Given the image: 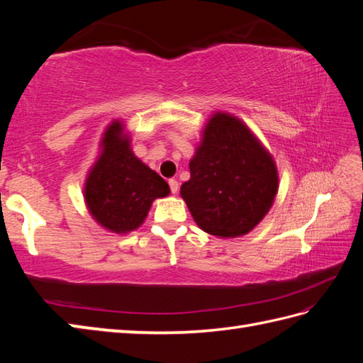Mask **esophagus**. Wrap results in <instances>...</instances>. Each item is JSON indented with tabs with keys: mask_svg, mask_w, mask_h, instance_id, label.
I'll list each match as a JSON object with an SVG mask.
<instances>
[{
	"mask_svg": "<svg viewBox=\"0 0 363 363\" xmlns=\"http://www.w3.org/2000/svg\"><path fill=\"white\" fill-rule=\"evenodd\" d=\"M168 186H169V190H172L173 195H176L177 190H179V182H177L176 179H169L168 181Z\"/></svg>",
	"mask_w": 363,
	"mask_h": 363,
	"instance_id": "1",
	"label": "esophagus"
}]
</instances>
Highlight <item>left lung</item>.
I'll use <instances>...</instances> for the list:
<instances>
[{
    "instance_id": "8db88e82",
    "label": "left lung",
    "mask_w": 363,
    "mask_h": 363,
    "mask_svg": "<svg viewBox=\"0 0 363 363\" xmlns=\"http://www.w3.org/2000/svg\"><path fill=\"white\" fill-rule=\"evenodd\" d=\"M181 196L204 233L234 238L251 233L272 209L279 174L256 134L228 112H213L190 159Z\"/></svg>"
}]
</instances>
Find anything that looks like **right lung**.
I'll list each match as a JSON object with an SVG mask.
<instances>
[{
    "mask_svg": "<svg viewBox=\"0 0 363 363\" xmlns=\"http://www.w3.org/2000/svg\"><path fill=\"white\" fill-rule=\"evenodd\" d=\"M168 195L165 179L134 154L125 123H109L84 182V201L91 218L106 230L128 234L143 225L154 199Z\"/></svg>",
    "mask_w": 363,
    "mask_h": 363,
    "instance_id": "right-lung-1",
    "label": "right lung"
}]
</instances>
